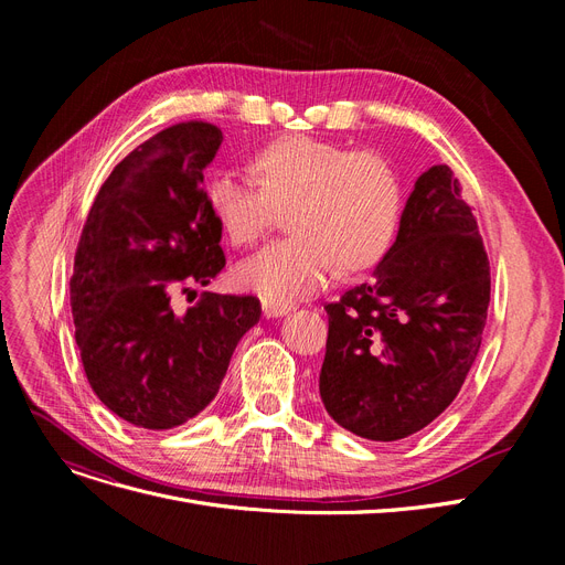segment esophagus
<instances>
[{
    "instance_id": "obj_1",
    "label": "esophagus",
    "mask_w": 565,
    "mask_h": 565,
    "mask_svg": "<svg viewBox=\"0 0 565 565\" xmlns=\"http://www.w3.org/2000/svg\"><path fill=\"white\" fill-rule=\"evenodd\" d=\"M292 309L288 302H273V300H263V316L265 318H279L286 316Z\"/></svg>"
}]
</instances>
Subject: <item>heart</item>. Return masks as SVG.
Instances as JSON below:
<instances>
[{"label":"heart","mask_w":565,"mask_h":565,"mask_svg":"<svg viewBox=\"0 0 565 565\" xmlns=\"http://www.w3.org/2000/svg\"><path fill=\"white\" fill-rule=\"evenodd\" d=\"M254 173L217 169L205 201L235 247H254L288 211L290 237L241 263L235 279L265 300L290 302L328 286L339 267L364 270L392 247L403 188L394 164L371 151L290 135L256 153Z\"/></svg>","instance_id":"1"}]
</instances>
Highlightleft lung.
Masks as SVG:
<instances>
[{
    "label": "left lung",
    "mask_w": 565,
    "mask_h": 565,
    "mask_svg": "<svg viewBox=\"0 0 565 565\" xmlns=\"http://www.w3.org/2000/svg\"><path fill=\"white\" fill-rule=\"evenodd\" d=\"M488 305L490 260L477 217L454 171L435 164L414 183L396 243L371 281L324 307V409L373 441L426 428L477 360Z\"/></svg>",
    "instance_id": "8db88e82"
}]
</instances>
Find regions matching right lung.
<instances>
[{"label":"right lung","mask_w":565,"mask_h":565,"mask_svg":"<svg viewBox=\"0 0 565 565\" xmlns=\"http://www.w3.org/2000/svg\"><path fill=\"white\" fill-rule=\"evenodd\" d=\"M220 143L205 121L146 139L114 167L82 228L71 279L82 366L96 396L137 428L196 417L260 318L254 295L201 292L185 313L171 309L173 288L207 286L226 265L203 190Z\"/></svg>","instance_id":"obj_1"}]
</instances>
